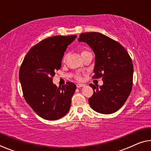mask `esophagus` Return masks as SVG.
Instances as JSON below:
<instances>
[{"mask_svg":"<svg viewBox=\"0 0 151 151\" xmlns=\"http://www.w3.org/2000/svg\"><path fill=\"white\" fill-rule=\"evenodd\" d=\"M85 85V84H83V83H77L76 84V87L81 88V87H83V86H84Z\"/></svg>","mask_w":151,"mask_h":151,"instance_id":"34e87169","label":"esophagus"}]
</instances>
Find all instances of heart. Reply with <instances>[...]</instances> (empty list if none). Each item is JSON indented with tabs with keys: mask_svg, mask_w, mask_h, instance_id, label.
Masks as SVG:
<instances>
[{
	"mask_svg": "<svg viewBox=\"0 0 151 151\" xmlns=\"http://www.w3.org/2000/svg\"><path fill=\"white\" fill-rule=\"evenodd\" d=\"M87 52H89V51L87 50H82L81 51V56H82V55L86 54V53H87ZM66 57H67V56H66V55H65L63 57V63H65V61H66ZM77 77L79 78V76H77Z\"/></svg>",
	"mask_w": 151,
	"mask_h": 151,
	"instance_id": "obj_1",
	"label": "heart"
}]
</instances>
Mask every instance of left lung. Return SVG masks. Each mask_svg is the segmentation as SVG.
Segmentation results:
<instances>
[{"mask_svg": "<svg viewBox=\"0 0 151 151\" xmlns=\"http://www.w3.org/2000/svg\"><path fill=\"white\" fill-rule=\"evenodd\" d=\"M79 42H86L95 55L93 78H103V85L93 84V94L88 99L92 109L102 114H112L124 104L131 93L133 65L126 49L116 40L101 33L80 35Z\"/></svg>", "mask_w": 151, "mask_h": 151, "instance_id": "left-lung-1", "label": "left lung"}]
</instances>
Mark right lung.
Masks as SVG:
<instances>
[{"label": "right lung", "mask_w": 151, "mask_h": 151, "mask_svg": "<svg viewBox=\"0 0 151 151\" xmlns=\"http://www.w3.org/2000/svg\"><path fill=\"white\" fill-rule=\"evenodd\" d=\"M76 35L55 36L42 40L29 50L19 70V80L27 103L42 119L56 121L68 112L75 84L62 87L52 83L55 71L61 67L64 53Z\"/></svg>", "instance_id": "1"}]
</instances>
